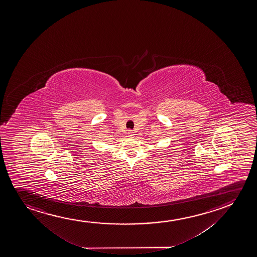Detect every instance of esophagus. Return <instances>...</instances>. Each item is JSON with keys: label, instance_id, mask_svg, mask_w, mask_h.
I'll return each instance as SVG.
<instances>
[{"label": "esophagus", "instance_id": "1", "mask_svg": "<svg viewBox=\"0 0 257 257\" xmlns=\"http://www.w3.org/2000/svg\"><path fill=\"white\" fill-rule=\"evenodd\" d=\"M127 135H128V137H132L133 136V131L132 130H127Z\"/></svg>", "mask_w": 257, "mask_h": 257}]
</instances>
